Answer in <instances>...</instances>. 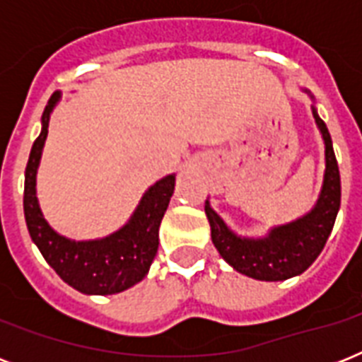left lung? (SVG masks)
<instances>
[{
    "mask_svg": "<svg viewBox=\"0 0 362 362\" xmlns=\"http://www.w3.org/2000/svg\"><path fill=\"white\" fill-rule=\"evenodd\" d=\"M312 112L325 141V176L320 199L308 214L287 226L274 227L264 238H242L210 209L209 201L204 204L216 250L240 274L263 281H280L303 274L317 259L334 227L342 195L340 170L331 133L317 110L312 109Z\"/></svg>",
    "mask_w": 362,
    "mask_h": 362,
    "instance_id": "left-lung-1",
    "label": "left lung"
}]
</instances>
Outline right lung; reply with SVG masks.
Listing matches in <instances>:
<instances>
[{"instance_id":"add662e5","label":"right lung","mask_w":362,"mask_h":362,"mask_svg":"<svg viewBox=\"0 0 362 362\" xmlns=\"http://www.w3.org/2000/svg\"><path fill=\"white\" fill-rule=\"evenodd\" d=\"M59 101L56 92L42 112V129L25 165L24 216L31 240L56 274L86 295H115L146 276L159 244V223L175 192V175L156 182L141 199L135 214L120 231L101 240H69L48 226L35 195V175L48 135V118Z\"/></svg>"}]
</instances>
